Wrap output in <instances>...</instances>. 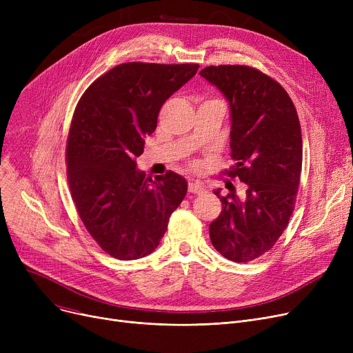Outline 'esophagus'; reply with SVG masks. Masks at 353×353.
Masks as SVG:
<instances>
[{"mask_svg":"<svg viewBox=\"0 0 353 353\" xmlns=\"http://www.w3.org/2000/svg\"><path fill=\"white\" fill-rule=\"evenodd\" d=\"M189 193L190 194H200V193H203V186L200 183H189Z\"/></svg>","mask_w":353,"mask_h":353,"instance_id":"34e87169","label":"esophagus"}]
</instances>
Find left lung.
I'll return each instance as SVG.
<instances>
[{
    "mask_svg": "<svg viewBox=\"0 0 353 353\" xmlns=\"http://www.w3.org/2000/svg\"><path fill=\"white\" fill-rule=\"evenodd\" d=\"M200 76L230 103V148L234 165L225 170L245 183L230 190L209 233L229 261L248 263L270 250L285 232L296 205L302 172V130L288 91L254 67L209 65Z\"/></svg>",
    "mask_w": 353,
    "mask_h": 353,
    "instance_id": "obj_1",
    "label": "left lung"
}]
</instances>
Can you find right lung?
Returning <instances> with one entry per match:
<instances>
[{
	"instance_id": "1",
	"label": "right lung",
	"mask_w": 353,
	"mask_h": 353,
	"mask_svg": "<svg viewBox=\"0 0 353 353\" xmlns=\"http://www.w3.org/2000/svg\"><path fill=\"white\" fill-rule=\"evenodd\" d=\"M197 70L124 63L92 81L74 110L65 145L71 199L90 236L119 261L150 254L188 193L181 176L167 170L153 181L136 160L164 101Z\"/></svg>"
}]
</instances>
